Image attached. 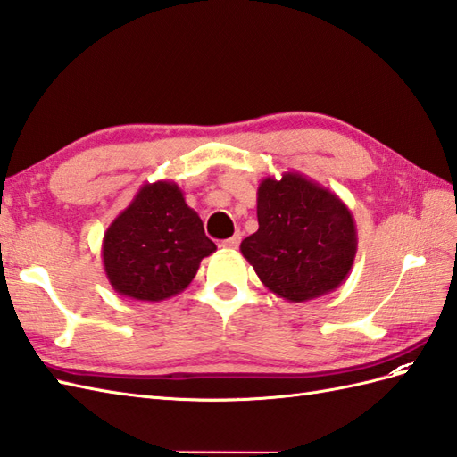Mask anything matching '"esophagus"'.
<instances>
[{"label":"esophagus","instance_id":"1","mask_svg":"<svg viewBox=\"0 0 457 457\" xmlns=\"http://www.w3.org/2000/svg\"><path fill=\"white\" fill-rule=\"evenodd\" d=\"M239 243H241V233H236V236H231L229 239L221 241V247H224V249H237Z\"/></svg>","mask_w":457,"mask_h":457}]
</instances>
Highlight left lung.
Wrapping results in <instances>:
<instances>
[{
  "mask_svg": "<svg viewBox=\"0 0 457 457\" xmlns=\"http://www.w3.org/2000/svg\"><path fill=\"white\" fill-rule=\"evenodd\" d=\"M259 229L241 254L261 282L291 303L340 287L357 254V228L340 196L299 171L268 175L256 191Z\"/></svg>",
  "mask_w": 457,
  "mask_h": 457,
  "instance_id": "obj_1",
  "label": "left lung"
}]
</instances>
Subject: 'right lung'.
<instances>
[{
    "label": "right lung",
    "instance_id": "1",
    "mask_svg": "<svg viewBox=\"0 0 457 457\" xmlns=\"http://www.w3.org/2000/svg\"><path fill=\"white\" fill-rule=\"evenodd\" d=\"M216 245L173 181L145 183L104 233L102 262L117 294L166 301L193 282Z\"/></svg>",
    "mask_w": 457,
    "mask_h": 457
}]
</instances>
